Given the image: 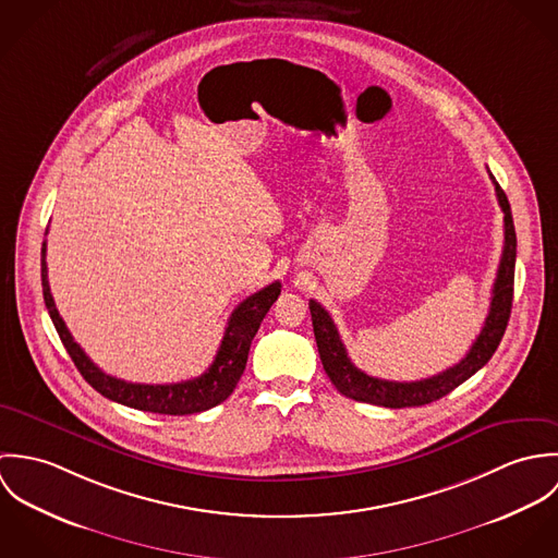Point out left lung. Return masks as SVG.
Listing matches in <instances>:
<instances>
[{
    "label": "left lung",
    "instance_id": "obj_1",
    "mask_svg": "<svg viewBox=\"0 0 558 558\" xmlns=\"http://www.w3.org/2000/svg\"><path fill=\"white\" fill-rule=\"evenodd\" d=\"M498 204L505 213V246L492 290V303L487 318L483 322V328L466 352V356L449 367L447 372H440L438 376L414 380V383H396V380H383L367 376L361 372L348 356L345 345L339 337V330L335 326L328 312L316 303L310 301V312H312V322H314V335L318 343L319 359L324 365L326 376L335 385V389L345 396V398L374 403V405H385V408H412V405H425L436 399L445 398L453 389H458L462 383H466L473 374L492 359L496 352L507 322L511 316V303H513V272H515V228H513V217H511V206L496 182V178L489 173Z\"/></svg>",
    "mask_w": 558,
    "mask_h": 558
}]
</instances>
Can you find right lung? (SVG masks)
Here are the masks:
<instances>
[{
    "mask_svg": "<svg viewBox=\"0 0 558 558\" xmlns=\"http://www.w3.org/2000/svg\"><path fill=\"white\" fill-rule=\"evenodd\" d=\"M45 255H47V242H43V257H40L45 305L49 310V316L56 324V330L66 352L71 354L85 383L111 401H118L122 405L144 410V412H157V414H173V416L195 414V412L210 410L217 403L230 398L246 367L251 341L262 319L281 294V283L275 281L240 303L234 314L228 319V326L213 365L202 376L184 383H173V385H137V383H126L105 374L81 350L80 343L73 339L71 330L66 328L64 319L60 318V312L56 310L49 279H47Z\"/></svg>",
    "mask_w": 558,
    "mask_h": 558,
    "instance_id": "right-lung-1",
    "label": "right lung"
}]
</instances>
